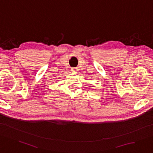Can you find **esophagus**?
<instances>
[{"mask_svg": "<svg viewBox=\"0 0 153 153\" xmlns=\"http://www.w3.org/2000/svg\"><path fill=\"white\" fill-rule=\"evenodd\" d=\"M71 71H72V72L76 74L78 72V68H72V69H71Z\"/></svg>", "mask_w": 153, "mask_h": 153, "instance_id": "esophagus-1", "label": "esophagus"}]
</instances>
